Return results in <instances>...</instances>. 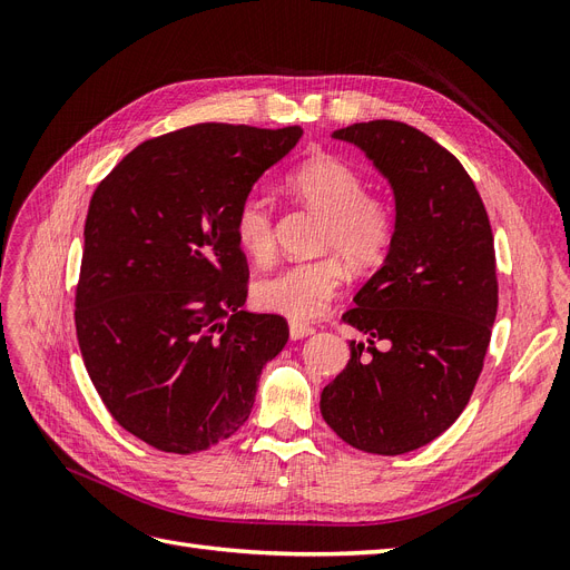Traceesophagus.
<instances>
[{"label": "esophagus", "mask_w": 570, "mask_h": 570, "mask_svg": "<svg viewBox=\"0 0 570 570\" xmlns=\"http://www.w3.org/2000/svg\"><path fill=\"white\" fill-rule=\"evenodd\" d=\"M308 335H314V325H308L304 321H289V337L292 340H302Z\"/></svg>", "instance_id": "obj_1"}]
</instances>
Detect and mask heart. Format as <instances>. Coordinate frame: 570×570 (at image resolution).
<instances>
[{
  "label": "heart",
  "mask_w": 570,
  "mask_h": 570,
  "mask_svg": "<svg viewBox=\"0 0 570 570\" xmlns=\"http://www.w3.org/2000/svg\"><path fill=\"white\" fill-rule=\"evenodd\" d=\"M285 187L323 216L318 249L333 254L264 275L252 295L264 312L302 321L318 316L337 295L344 281L342 261L358 273L385 262L394 245L396 212L387 199L368 195V180L358 168L333 154H316L292 168ZM233 235L237 249L252 262L266 264L273 256V218L262 197L249 195L237 204Z\"/></svg>",
  "instance_id": "heart-1"
}]
</instances>
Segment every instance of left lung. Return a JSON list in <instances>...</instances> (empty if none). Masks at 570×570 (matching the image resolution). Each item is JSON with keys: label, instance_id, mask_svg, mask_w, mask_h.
Here are the masks:
<instances>
[{"label": "left lung", "instance_id": "1", "mask_svg": "<svg viewBox=\"0 0 570 570\" xmlns=\"http://www.w3.org/2000/svg\"><path fill=\"white\" fill-rule=\"evenodd\" d=\"M333 137L387 178L396 235L342 316L366 342H350V364L323 387L321 413L356 450L396 456L440 438L471 400L497 316L494 237L471 176L433 137L400 120Z\"/></svg>", "mask_w": 570, "mask_h": 570}]
</instances>
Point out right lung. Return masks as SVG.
<instances>
[{
  "label": "right lung",
  "instance_id": "right-lung-1",
  "mask_svg": "<svg viewBox=\"0 0 570 570\" xmlns=\"http://www.w3.org/2000/svg\"><path fill=\"white\" fill-rule=\"evenodd\" d=\"M299 137V126H189L135 147L95 189L76 289L80 354L118 425L154 450L228 440L285 347L283 316L243 312L249 268L233 218Z\"/></svg>",
  "mask_w": 570,
  "mask_h": 570
}]
</instances>
